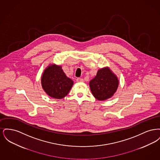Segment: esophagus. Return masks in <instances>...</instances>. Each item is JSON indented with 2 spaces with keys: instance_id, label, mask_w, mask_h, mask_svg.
Segmentation results:
<instances>
[{
  "instance_id": "34e87169",
  "label": "esophagus",
  "mask_w": 160,
  "mask_h": 160,
  "mask_svg": "<svg viewBox=\"0 0 160 160\" xmlns=\"http://www.w3.org/2000/svg\"><path fill=\"white\" fill-rule=\"evenodd\" d=\"M76 81L77 82H84L83 78H77Z\"/></svg>"
}]
</instances>
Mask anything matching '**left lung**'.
I'll return each instance as SVG.
<instances>
[{
  "instance_id": "obj_1",
  "label": "left lung",
  "mask_w": 160,
  "mask_h": 160,
  "mask_svg": "<svg viewBox=\"0 0 160 160\" xmlns=\"http://www.w3.org/2000/svg\"><path fill=\"white\" fill-rule=\"evenodd\" d=\"M118 84L117 77L108 68L99 69L97 76L89 82L93 95L99 101L112 97L118 89Z\"/></svg>"
}]
</instances>
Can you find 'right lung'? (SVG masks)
<instances>
[{"instance_id": "1", "label": "right lung", "mask_w": 160, "mask_h": 160, "mask_svg": "<svg viewBox=\"0 0 160 160\" xmlns=\"http://www.w3.org/2000/svg\"><path fill=\"white\" fill-rule=\"evenodd\" d=\"M41 84L43 89L49 96L62 99L68 93L73 81L67 77L61 67L52 65L44 71Z\"/></svg>"}]
</instances>
